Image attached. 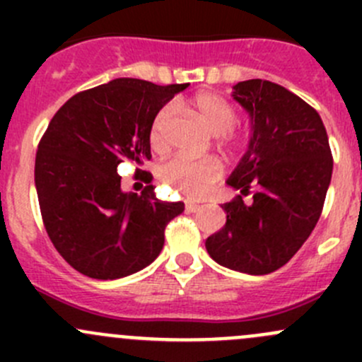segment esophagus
I'll list each match as a JSON object with an SVG mask.
<instances>
[{
  "instance_id": "34e87169",
  "label": "esophagus",
  "mask_w": 362,
  "mask_h": 362,
  "mask_svg": "<svg viewBox=\"0 0 362 362\" xmlns=\"http://www.w3.org/2000/svg\"><path fill=\"white\" fill-rule=\"evenodd\" d=\"M199 208H202V206H199L198 203L191 202V199H187V202H185V210H187V211H191V214H194V211H198Z\"/></svg>"
}]
</instances>
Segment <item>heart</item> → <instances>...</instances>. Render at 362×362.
Wrapping results in <instances>:
<instances>
[{"mask_svg":"<svg viewBox=\"0 0 362 362\" xmlns=\"http://www.w3.org/2000/svg\"><path fill=\"white\" fill-rule=\"evenodd\" d=\"M191 108L196 117L211 131L214 134H221V144L226 148L247 147L249 140L245 134L236 133L233 127L238 122V108L217 93H198L191 98ZM173 119V105H163L156 115L152 117L148 127V144L152 151H166L170 141V126ZM222 168L217 159L191 160L175 156L164 160L158 168V177L163 184L170 185L175 191L182 192L187 198H202L210 191L211 185L221 178Z\"/></svg>","mask_w":362,"mask_h":362,"instance_id":"heart-1","label":"heart"}]
</instances>
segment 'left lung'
Returning a JSON list of instances; mask_svg holds the SVG:
<instances>
[{
  "mask_svg": "<svg viewBox=\"0 0 362 362\" xmlns=\"http://www.w3.org/2000/svg\"><path fill=\"white\" fill-rule=\"evenodd\" d=\"M233 96L250 113L254 133L228 180L242 194L222 204L226 226L204 245L226 268L266 275L289 262L315 228L333 154L319 113L286 87L252 78L236 83Z\"/></svg>",
  "mask_w": 362,
  "mask_h": 362,
  "instance_id": "8db88e82",
  "label": "left lung"
}]
</instances>
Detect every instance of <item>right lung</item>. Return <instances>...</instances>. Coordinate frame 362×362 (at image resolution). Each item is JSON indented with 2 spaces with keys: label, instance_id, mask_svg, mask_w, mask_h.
Returning <instances> with one entry per match:
<instances>
[{
  "label": "right lung",
  "instance_id": "obj_1",
  "mask_svg": "<svg viewBox=\"0 0 362 362\" xmlns=\"http://www.w3.org/2000/svg\"><path fill=\"white\" fill-rule=\"evenodd\" d=\"M187 83L115 78L80 90L50 120L38 144L35 184L45 231L82 275L113 280L151 264L182 202H160L152 173L136 168L138 192H122L117 166L151 159L152 117Z\"/></svg>",
  "mask_w": 362,
  "mask_h": 362
}]
</instances>
